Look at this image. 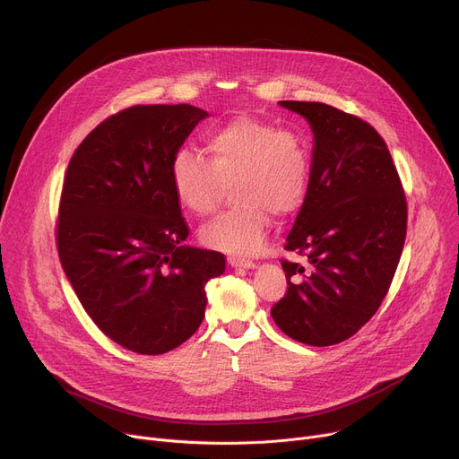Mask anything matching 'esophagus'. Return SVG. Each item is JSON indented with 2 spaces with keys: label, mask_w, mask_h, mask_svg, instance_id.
<instances>
[{
  "label": "esophagus",
  "mask_w": 459,
  "mask_h": 459,
  "mask_svg": "<svg viewBox=\"0 0 459 459\" xmlns=\"http://www.w3.org/2000/svg\"><path fill=\"white\" fill-rule=\"evenodd\" d=\"M227 261H229L230 267H236V269H252L255 265L252 259H247V257H241V255H229Z\"/></svg>",
  "instance_id": "obj_1"
}]
</instances>
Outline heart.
<instances>
[{"instance_id":"b5f03b06","label":"heart","mask_w":459,"mask_h":459,"mask_svg":"<svg viewBox=\"0 0 459 459\" xmlns=\"http://www.w3.org/2000/svg\"><path fill=\"white\" fill-rule=\"evenodd\" d=\"M209 160L179 149L170 161L176 198L195 216L212 214L234 181L238 204L202 229L212 248L252 254L264 245L273 216H292L305 204L310 161L301 140L289 128L254 117L236 116L207 136Z\"/></svg>"}]
</instances>
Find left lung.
<instances>
[{
  "mask_svg": "<svg viewBox=\"0 0 459 459\" xmlns=\"http://www.w3.org/2000/svg\"><path fill=\"white\" fill-rule=\"evenodd\" d=\"M314 133L305 204L281 259L285 296L271 308L292 340L329 347L354 336L376 314L398 269L407 236V198L377 130L317 101H280Z\"/></svg>",
  "mask_w": 459,
  "mask_h": 459,
  "instance_id": "obj_1",
  "label": "left lung"
}]
</instances>
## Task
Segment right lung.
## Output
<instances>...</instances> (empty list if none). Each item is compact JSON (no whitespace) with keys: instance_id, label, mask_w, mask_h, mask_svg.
<instances>
[{"instance_id":"add662e5","label":"right lung","mask_w":459,"mask_h":459,"mask_svg":"<svg viewBox=\"0 0 459 459\" xmlns=\"http://www.w3.org/2000/svg\"><path fill=\"white\" fill-rule=\"evenodd\" d=\"M209 114L134 105L80 143L63 179L56 223L61 267L98 329L138 354H165L205 317L209 280L225 255L185 247L188 225L170 161Z\"/></svg>"}]
</instances>
